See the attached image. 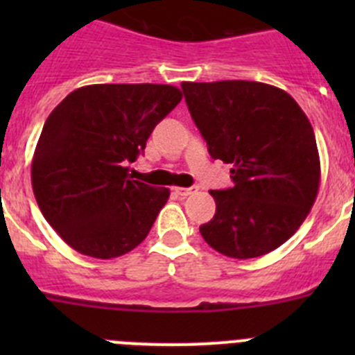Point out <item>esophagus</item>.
<instances>
[{"instance_id": "esophagus-1", "label": "esophagus", "mask_w": 355, "mask_h": 355, "mask_svg": "<svg viewBox=\"0 0 355 355\" xmlns=\"http://www.w3.org/2000/svg\"><path fill=\"white\" fill-rule=\"evenodd\" d=\"M174 192L181 197H188L192 196V193L197 192V187H190V188H183V187H175Z\"/></svg>"}]
</instances>
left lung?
Segmentation results:
<instances>
[{"mask_svg": "<svg viewBox=\"0 0 355 355\" xmlns=\"http://www.w3.org/2000/svg\"><path fill=\"white\" fill-rule=\"evenodd\" d=\"M181 89L211 158L233 165V187L209 192L216 211L200 234L229 258L272 252L293 236L318 193L311 122L290 94L259 81H184Z\"/></svg>", "mask_w": 355, "mask_h": 355, "instance_id": "1", "label": "left lung"}]
</instances>
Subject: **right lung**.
<instances>
[{
  "instance_id": "add662e5",
  "label": "right lung",
  "mask_w": 355,
  "mask_h": 355,
  "mask_svg": "<svg viewBox=\"0 0 355 355\" xmlns=\"http://www.w3.org/2000/svg\"><path fill=\"white\" fill-rule=\"evenodd\" d=\"M181 97L172 85H87L49 114L31 162V187L44 218L67 245L110 259L146 240L171 192L131 180L126 165Z\"/></svg>"
}]
</instances>
